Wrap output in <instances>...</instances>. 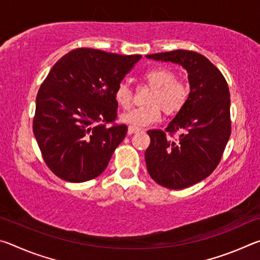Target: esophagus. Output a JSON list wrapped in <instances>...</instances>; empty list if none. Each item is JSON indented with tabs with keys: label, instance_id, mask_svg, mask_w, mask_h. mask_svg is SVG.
<instances>
[{
	"label": "esophagus",
	"instance_id": "esophagus-1",
	"mask_svg": "<svg viewBox=\"0 0 260 260\" xmlns=\"http://www.w3.org/2000/svg\"><path fill=\"white\" fill-rule=\"evenodd\" d=\"M141 129L138 128V127H133V126H129L128 127V134H134V133H138Z\"/></svg>",
	"mask_w": 260,
	"mask_h": 260
}]
</instances>
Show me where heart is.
I'll use <instances>...</instances> for the list:
<instances>
[{
  "mask_svg": "<svg viewBox=\"0 0 260 260\" xmlns=\"http://www.w3.org/2000/svg\"><path fill=\"white\" fill-rule=\"evenodd\" d=\"M143 80L152 88L147 103L148 107L136 108L122 113L120 120L133 127H144L155 124L161 117V110L166 116H174L187 103L189 87L178 80L172 70L153 68L143 73ZM114 99L122 109H129L133 104V91L121 82L114 90Z\"/></svg>",
  "mask_w": 260,
  "mask_h": 260,
  "instance_id": "b5f03b06",
  "label": "heart"
}]
</instances>
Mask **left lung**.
<instances>
[{"label":"left lung","mask_w":260,"mask_h":260,"mask_svg":"<svg viewBox=\"0 0 260 260\" xmlns=\"http://www.w3.org/2000/svg\"><path fill=\"white\" fill-rule=\"evenodd\" d=\"M187 70L190 93L165 131H148L146 162L150 177L170 189L188 188L218 166L232 132L231 99L226 79L203 55L173 50L147 55ZM180 132L178 140L172 135Z\"/></svg>","instance_id":"1"}]
</instances>
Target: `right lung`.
Returning <instances> with one entry per match:
<instances>
[{"mask_svg": "<svg viewBox=\"0 0 260 260\" xmlns=\"http://www.w3.org/2000/svg\"><path fill=\"white\" fill-rule=\"evenodd\" d=\"M141 57L78 48L51 68L37 96L33 132L57 177L85 182L107 169L127 134L114 122V90Z\"/></svg>", "mask_w": 260, "mask_h": 260, "instance_id": "1", "label": "right lung"}]
</instances>
